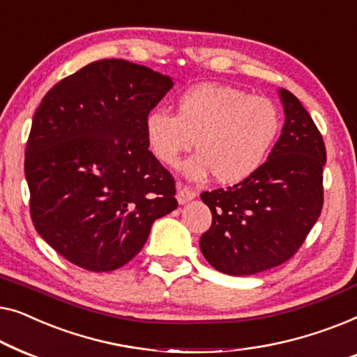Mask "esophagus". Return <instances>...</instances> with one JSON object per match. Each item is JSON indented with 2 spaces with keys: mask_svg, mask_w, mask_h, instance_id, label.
Wrapping results in <instances>:
<instances>
[{
  "mask_svg": "<svg viewBox=\"0 0 357 357\" xmlns=\"http://www.w3.org/2000/svg\"><path fill=\"white\" fill-rule=\"evenodd\" d=\"M195 197V192L194 190H190L189 188H183V185H178V190H176V200L179 205H184L190 202Z\"/></svg>",
  "mask_w": 357,
  "mask_h": 357,
  "instance_id": "esophagus-1",
  "label": "esophagus"
}]
</instances>
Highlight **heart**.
Segmentation results:
<instances>
[{"label":"heart","mask_w":357,"mask_h":357,"mask_svg":"<svg viewBox=\"0 0 357 357\" xmlns=\"http://www.w3.org/2000/svg\"><path fill=\"white\" fill-rule=\"evenodd\" d=\"M145 139L155 158L174 167L192 145L185 176L208 174L239 184L262 168L280 132V113L267 98L220 84H199L178 98L176 114L155 108L145 116Z\"/></svg>","instance_id":"obj_1"}]
</instances>
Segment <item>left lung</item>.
<instances>
[{
    "label": "left lung",
    "mask_w": 357,
    "mask_h": 357,
    "mask_svg": "<svg viewBox=\"0 0 357 357\" xmlns=\"http://www.w3.org/2000/svg\"><path fill=\"white\" fill-rule=\"evenodd\" d=\"M278 95L284 124L262 168L233 188L200 194L213 218L200 250L222 273L245 277L286 262L322 212L324 139L293 93Z\"/></svg>",
    "instance_id": "1"
}]
</instances>
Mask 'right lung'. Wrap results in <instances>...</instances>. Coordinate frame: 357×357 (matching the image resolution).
Instances as JSON below:
<instances>
[{"label": "right lung", "mask_w": 357, "mask_h": 357, "mask_svg": "<svg viewBox=\"0 0 357 357\" xmlns=\"http://www.w3.org/2000/svg\"><path fill=\"white\" fill-rule=\"evenodd\" d=\"M173 79L126 59H100L59 80L33 114L26 149L30 215L64 259L112 272L178 207L174 179L149 150L145 116Z\"/></svg>", "instance_id": "obj_1"}]
</instances>
